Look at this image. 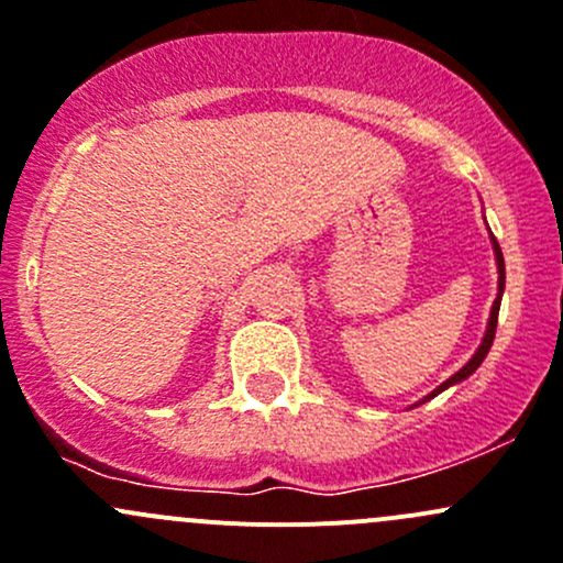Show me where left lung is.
Returning <instances> with one entry per match:
<instances>
[{"instance_id":"8db88e82","label":"left lung","mask_w":563,"mask_h":563,"mask_svg":"<svg viewBox=\"0 0 563 563\" xmlns=\"http://www.w3.org/2000/svg\"><path fill=\"white\" fill-rule=\"evenodd\" d=\"M493 247H496V261H498V299H496V302H493V310H490V321H487V332H485V340H482V345H479V349H476V354L471 356V360H468V365H463V371H457L455 376H452V378H446V382L441 384V387L435 389L433 395H430V397H435V395H439V391H444L446 387H452V384H457V382H463V378H468L471 373H474L476 367L482 365V360H485V356H487V351H490V345H493V338H496L498 308H501V294H504V255H501V247H498V242H496V240H493Z\"/></svg>"}]
</instances>
